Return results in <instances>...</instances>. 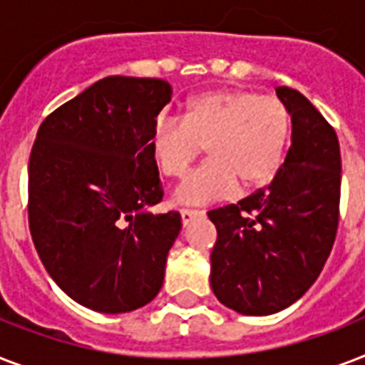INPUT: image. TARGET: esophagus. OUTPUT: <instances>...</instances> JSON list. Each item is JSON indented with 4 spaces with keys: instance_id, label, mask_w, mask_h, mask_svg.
I'll use <instances>...</instances> for the list:
<instances>
[{
    "instance_id": "esophagus-1",
    "label": "esophagus",
    "mask_w": 365,
    "mask_h": 365,
    "mask_svg": "<svg viewBox=\"0 0 365 365\" xmlns=\"http://www.w3.org/2000/svg\"><path fill=\"white\" fill-rule=\"evenodd\" d=\"M199 216H200V212H197V210H182V212H180V217H182L183 227H187L189 223L193 222V220H197Z\"/></svg>"
}]
</instances>
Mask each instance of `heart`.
<instances>
[{"label": "heart", "mask_w": 365, "mask_h": 365, "mask_svg": "<svg viewBox=\"0 0 365 365\" xmlns=\"http://www.w3.org/2000/svg\"><path fill=\"white\" fill-rule=\"evenodd\" d=\"M292 117L278 98L222 88L187 100L182 121L163 119L149 136V153L165 176L180 178L200 149L208 163L172 193L180 206H206L265 189L286 159Z\"/></svg>", "instance_id": "b5f03b06"}]
</instances>
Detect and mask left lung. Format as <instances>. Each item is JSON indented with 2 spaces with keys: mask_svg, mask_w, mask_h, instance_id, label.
<instances>
[{
  "mask_svg": "<svg viewBox=\"0 0 365 365\" xmlns=\"http://www.w3.org/2000/svg\"><path fill=\"white\" fill-rule=\"evenodd\" d=\"M292 117V145L277 178L237 205L208 212L217 229L210 286L246 317L294 305L328 259L339 223L337 134L301 93L277 87Z\"/></svg>",
  "mask_w": 365,
  "mask_h": 365,
  "instance_id": "obj_1",
  "label": "left lung"
}]
</instances>
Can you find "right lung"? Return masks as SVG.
I'll return each instance as SVG.
<instances>
[{
	"label": "right lung",
	"instance_id": "obj_1",
	"mask_svg": "<svg viewBox=\"0 0 365 365\" xmlns=\"http://www.w3.org/2000/svg\"><path fill=\"white\" fill-rule=\"evenodd\" d=\"M170 100L163 79L104 77L37 130L31 239L58 288L91 311H136L163 288L182 217L149 210L163 199L149 136Z\"/></svg>",
	"mask_w": 365,
	"mask_h": 365
}]
</instances>
